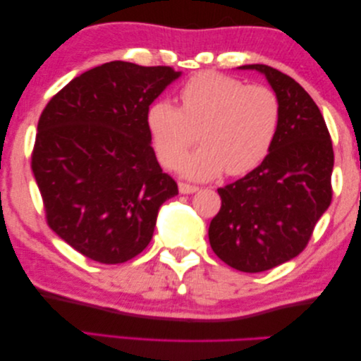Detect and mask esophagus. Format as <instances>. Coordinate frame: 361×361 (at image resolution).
<instances>
[{"label":"esophagus","instance_id":"1","mask_svg":"<svg viewBox=\"0 0 361 361\" xmlns=\"http://www.w3.org/2000/svg\"><path fill=\"white\" fill-rule=\"evenodd\" d=\"M197 190H198L197 185L187 184V182H179V192L180 193H193V192H197Z\"/></svg>","mask_w":361,"mask_h":361}]
</instances>
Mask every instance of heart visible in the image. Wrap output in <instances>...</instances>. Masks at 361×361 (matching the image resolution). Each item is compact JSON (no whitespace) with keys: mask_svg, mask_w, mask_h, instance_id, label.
Returning <instances> with one entry per match:
<instances>
[{"mask_svg":"<svg viewBox=\"0 0 361 361\" xmlns=\"http://www.w3.org/2000/svg\"><path fill=\"white\" fill-rule=\"evenodd\" d=\"M179 100L180 109L158 100L147 111L163 166H174L196 140L197 128L204 145L179 162L180 173L192 179H211L222 171L243 176L269 155L281 121L280 99L271 87L206 70L180 86Z\"/></svg>","mask_w":361,"mask_h":361,"instance_id":"1","label":"heart"}]
</instances>
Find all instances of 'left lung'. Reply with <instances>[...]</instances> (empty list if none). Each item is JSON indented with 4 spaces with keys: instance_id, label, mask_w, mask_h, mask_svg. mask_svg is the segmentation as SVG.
I'll return each mask as SVG.
<instances>
[{
    "instance_id": "8db88e82",
    "label": "left lung",
    "mask_w": 361,
    "mask_h": 361,
    "mask_svg": "<svg viewBox=\"0 0 361 361\" xmlns=\"http://www.w3.org/2000/svg\"><path fill=\"white\" fill-rule=\"evenodd\" d=\"M269 80L281 121L269 155L256 169L222 188L209 224L221 261L246 274L270 270L305 250L333 200V142L320 109L298 81L264 63L243 65Z\"/></svg>"
}]
</instances>
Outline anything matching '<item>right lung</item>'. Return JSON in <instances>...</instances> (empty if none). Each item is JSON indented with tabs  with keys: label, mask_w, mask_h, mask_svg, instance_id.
<instances>
[{
	"label": "right lung",
	"mask_w": 361,
	"mask_h": 361,
	"mask_svg": "<svg viewBox=\"0 0 361 361\" xmlns=\"http://www.w3.org/2000/svg\"><path fill=\"white\" fill-rule=\"evenodd\" d=\"M179 75L107 62L73 78L41 114L32 171L46 222L85 257L123 264L137 256L159 206L179 193L147 128L150 104Z\"/></svg>",
	"instance_id": "add662e5"
}]
</instances>
